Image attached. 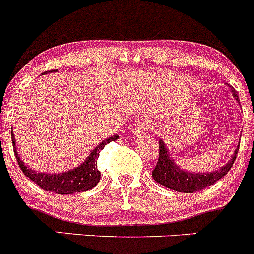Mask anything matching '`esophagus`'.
I'll list each match as a JSON object with an SVG mask.
<instances>
[{
  "mask_svg": "<svg viewBox=\"0 0 254 254\" xmlns=\"http://www.w3.org/2000/svg\"><path fill=\"white\" fill-rule=\"evenodd\" d=\"M150 128V124L148 121H138L134 127V134L135 135H144L146 130Z\"/></svg>",
  "mask_w": 254,
  "mask_h": 254,
  "instance_id": "esophagus-1",
  "label": "esophagus"
}]
</instances>
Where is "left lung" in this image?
<instances>
[{"label": "left lung", "mask_w": 254, "mask_h": 254, "mask_svg": "<svg viewBox=\"0 0 254 254\" xmlns=\"http://www.w3.org/2000/svg\"><path fill=\"white\" fill-rule=\"evenodd\" d=\"M232 95L239 100V95H237L236 90L231 89ZM239 148L237 146L234 151V155L230 159L229 163L226 165L220 167L219 170H215L213 172H200V174H194V172H187L182 170L181 167L176 165L174 159L170 156L167 146L163 140H159V160L156 163L155 169L151 172V176L155 180L158 184L165 186L167 188L176 190V192L181 193H193L197 190H203V188L208 187L215 184L220 179H223L225 175L230 171L232 165H234L235 160H236V155L239 153Z\"/></svg>", "instance_id": "left-lung-1"}]
</instances>
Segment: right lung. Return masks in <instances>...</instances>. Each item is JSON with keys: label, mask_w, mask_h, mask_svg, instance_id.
Listing matches in <instances>:
<instances>
[{"label": "right lung", "mask_w": 254, "mask_h": 254, "mask_svg": "<svg viewBox=\"0 0 254 254\" xmlns=\"http://www.w3.org/2000/svg\"><path fill=\"white\" fill-rule=\"evenodd\" d=\"M49 72H56V70H48L45 73ZM116 139H119V135L115 134L104 140L103 143H100L91 151L90 155L84 160V163L80 164L78 167H74L73 170L62 172V174H46V172H36L34 170L28 169L24 165V163L20 160L17 153L15 138L12 130L13 150H14L15 159H17V163L23 171V174L43 190L57 193V194H73V193L84 192V190L95 187L100 181L101 176L100 171L98 170L99 154L108 143L114 142Z\"/></svg>", "instance_id": "add662e5"}]
</instances>
